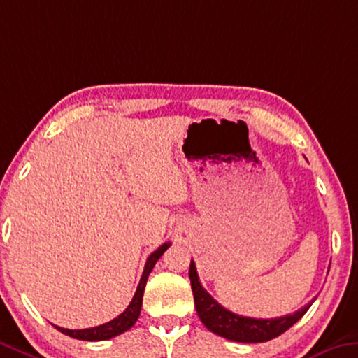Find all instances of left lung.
Masks as SVG:
<instances>
[{"label":"left lung","instance_id":"left-lung-1","mask_svg":"<svg viewBox=\"0 0 358 358\" xmlns=\"http://www.w3.org/2000/svg\"><path fill=\"white\" fill-rule=\"evenodd\" d=\"M189 280L192 294H194L196 310L201 322L210 331L236 343H266L280 336L282 333H285L288 328L301 319L310 308V303L314 301L312 299L309 304L298 309L294 314L275 317V319H253V317L237 315L215 301L206 292V288L201 285L196 264L192 259L189 264Z\"/></svg>","mask_w":358,"mask_h":358}]
</instances>
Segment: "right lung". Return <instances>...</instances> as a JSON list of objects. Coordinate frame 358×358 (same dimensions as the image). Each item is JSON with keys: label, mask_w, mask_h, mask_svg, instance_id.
Listing matches in <instances>:
<instances>
[{"label": "right lung", "mask_w": 358, "mask_h": 358, "mask_svg": "<svg viewBox=\"0 0 358 358\" xmlns=\"http://www.w3.org/2000/svg\"><path fill=\"white\" fill-rule=\"evenodd\" d=\"M169 247H170V242L162 243V245L159 247L156 252H152L150 255L148 259H146L143 274H141V279H140V283L137 287V292H135V294H134L132 301H130V304L127 306V309L124 310L122 314H119L116 319H113L110 322L103 323V325H99L94 328H84V330H68V328H62L57 325H54V327L64 334H68V336L76 338V339H83V341H105V339L115 338V336H117V334L130 330V328L135 325V322H137L138 315H140L145 285H146V280H148L150 272L152 271L155 264L157 263V259L162 257V253L166 252Z\"/></svg>", "instance_id": "add662e5"}]
</instances>
